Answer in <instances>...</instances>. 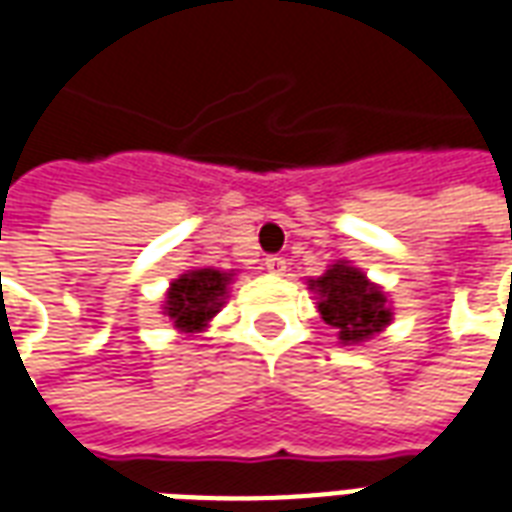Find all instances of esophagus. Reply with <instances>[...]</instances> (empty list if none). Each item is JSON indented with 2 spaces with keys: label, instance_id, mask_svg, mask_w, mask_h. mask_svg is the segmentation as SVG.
Wrapping results in <instances>:
<instances>
[{
  "label": "esophagus",
  "instance_id": "1",
  "mask_svg": "<svg viewBox=\"0 0 512 512\" xmlns=\"http://www.w3.org/2000/svg\"><path fill=\"white\" fill-rule=\"evenodd\" d=\"M266 268L271 271V274H285V271H288V260L279 255H271L266 257Z\"/></svg>",
  "mask_w": 512,
  "mask_h": 512
}]
</instances>
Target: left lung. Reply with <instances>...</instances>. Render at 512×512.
<instances>
[{
  "label": "left lung",
  "mask_w": 512,
  "mask_h": 512,
  "mask_svg": "<svg viewBox=\"0 0 512 512\" xmlns=\"http://www.w3.org/2000/svg\"><path fill=\"white\" fill-rule=\"evenodd\" d=\"M310 288L318 293L321 318L337 329L345 345L365 343L392 321L384 290L345 260L326 268L323 277L310 279Z\"/></svg>",
  "instance_id": "obj_1"
}]
</instances>
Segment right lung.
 <instances>
[{
  "instance_id": "obj_1",
  "label": "right lung",
  "mask_w": 512,
  "mask_h": 512,
  "mask_svg": "<svg viewBox=\"0 0 512 512\" xmlns=\"http://www.w3.org/2000/svg\"><path fill=\"white\" fill-rule=\"evenodd\" d=\"M230 279L233 274H224L216 268H194L180 274L167 290L164 315H169V321L180 332H202L213 315L222 310Z\"/></svg>"
}]
</instances>
